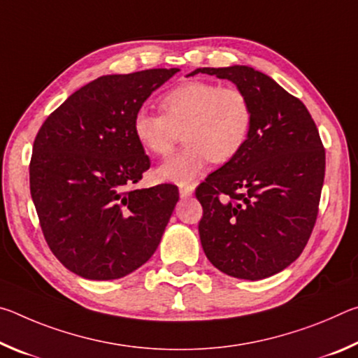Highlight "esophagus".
Listing matches in <instances>:
<instances>
[{"label": "esophagus", "instance_id": "esophagus-1", "mask_svg": "<svg viewBox=\"0 0 358 358\" xmlns=\"http://www.w3.org/2000/svg\"><path fill=\"white\" fill-rule=\"evenodd\" d=\"M194 192V185L189 186H180V196L181 197H189Z\"/></svg>", "mask_w": 358, "mask_h": 358}]
</instances>
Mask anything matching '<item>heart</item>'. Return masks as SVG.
<instances>
[{
  "mask_svg": "<svg viewBox=\"0 0 358 358\" xmlns=\"http://www.w3.org/2000/svg\"><path fill=\"white\" fill-rule=\"evenodd\" d=\"M161 107L164 113L138 108L132 132L148 153L167 156L183 129L186 145L156 171L157 178L172 183H189L210 159L216 164L232 161L252 129V102L238 87L186 80L162 96Z\"/></svg>",
  "mask_w": 358,
  "mask_h": 358,
  "instance_id": "b5f03b06",
  "label": "heart"
}]
</instances>
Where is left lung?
<instances>
[{
    "label": "left lung",
    "instance_id": "8db88e82",
    "mask_svg": "<svg viewBox=\"0 0 358 358\" xmlns=\"http://www.w3.org/2000/svg\"><path fill=\"white\" fill-rule=\"evenodd\" d=\"M250 96L245 148L197 186L199 235L217 270L240 280L280 273L305 250L317 220L325 150L305 104L248 66L199 68Z\"/></svg>",
    "mask_w": 358,
    "mask_h": 358
}]
</instances>
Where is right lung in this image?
I'll return each mask as SVG.
<instances>
[{
	"mask_svg": "<svg viewBox=\"0 0 358 358\" xmlns=\"http://www.w3.org/2000/svg\"><path fill=\"white\" fill-rule=\"evenodd\" d=\"M178 69L102 76L48 115L29 191L48 248L87 280H118L153 256L178 202L175 185L134 189L150 157L132 132L148 96Z\"/></svg>",
	"mask_w": 358,
	"mask_h": 358,
	"instance_id": "obj_1",
	"label": "right lung"
}]
</instances>
